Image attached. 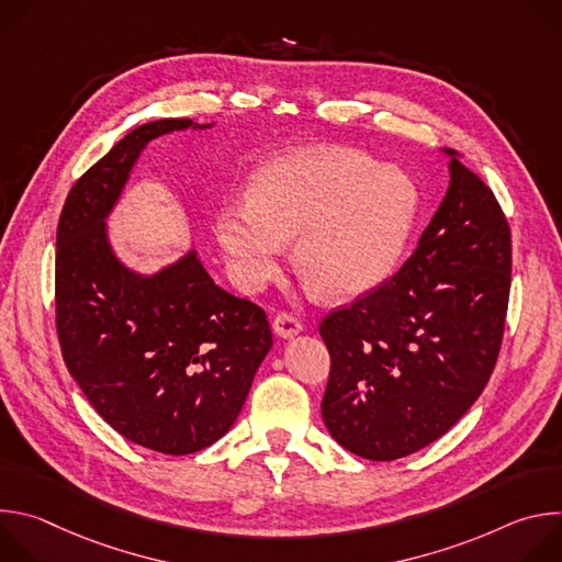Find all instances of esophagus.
Returning <instances> with one entry per match:
<instances>
[{
	"label": "esophagus",
	"mask_w": 562,
	"mask_h": 562,
	"mask_svg": "<svg viewBox=\"0 0 562 562\" xmlns=\"http://www.w3.org/2000/svg\"><path fill=\"white\" fill-rule=\"evenodd\" d=\"M273 334L282 340H291L302 334V323L291 313H278L273 319Z\"/></svg>",
	"instance_id": "1"
}]
</instances>
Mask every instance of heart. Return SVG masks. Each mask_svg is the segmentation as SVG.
Wrapping results in <instances>:
<instances>
[{"label":"heart","mask_w":562,"mask_h":562,"mask_svg":"<svg viewBox=\"0 0 562 562\" xmlns=\"http://www.w3.org/2000/svg\"><path fill=\"white\" fill-rule=\"evenodd\" d=\"M416 211L418 189L403 169L349 148H302L262 165L247 200L215 213L213 233L243 291H258L278 273L293 239L308 286L353 297L393 269Z\"/></svg>","instance_id":"b5f03b06"}]
</instances>
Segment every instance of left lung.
<instances>
[{"label": "left lung", "instance_id": "left-lung-1", "mask_svg": "<svg viewBox=\"0 0 562 562\" xmlns=\"http://www.w3.org/2000/svg\"><path fill=\"white\" fill-rule=\"evenodd\" d=\"M449 157V187L418 249L389 282L319 325L331 373L323 420L367 460L445 436L483 393L503 340L512 235L490 187Z\"/></svg>", "mask_w": 562, "mask_h": 562}]
</instances>
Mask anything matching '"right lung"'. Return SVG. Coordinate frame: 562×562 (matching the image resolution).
I'll return each mask as SVG.
<instances>
[{
  "label": "right lung",
  "instance_id": "1",
  "mask_svg": "<svg viewBox=\"0 0 562 562\" xmlns=\"http://www.w3.org/2000/svg\"><path fill=\"white\" fill-rule=\"evenodd\" d=\"M193 120L126 133L70 189L57 226L55 304L64 362L93 409L126 440L169 456L220 440L273 347L265 311L220 289L191 247L142 273L111 243L109 217L144 148Z\"/></svg>",
  "mask_w": 562,
  "mask_h": 562
}]
</instances>
